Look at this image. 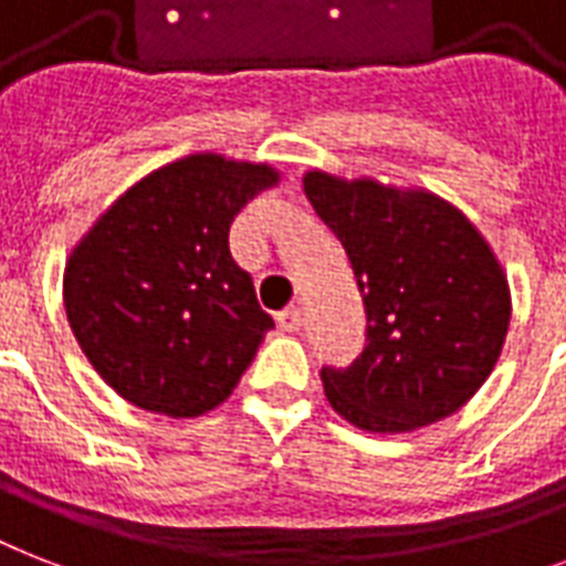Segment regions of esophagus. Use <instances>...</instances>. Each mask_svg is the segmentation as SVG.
<instances>
[{"instance_id": "esophagus-1", "label": "esophagus", "mask_w": 566, "mask_h": 566, "mask_svg": "<svg viewBox=\"0 0 566 566\" xmlns=\"http://www.w3.org/2000/svg\"><path fill=\"white\" fill-rule=\"evenodd\" d=\"M275 323H279V328H282V332H300L302 308H300V305H291V308H284L282 314L275 317Z\"/></svg>"}]
</instances>
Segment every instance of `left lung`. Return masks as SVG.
<instances>
[{
    "instance_id": "8db88e82",
    "label": "left lung",
    "mask_w": 566,
    "mask_h": 566,
    "mask_svg": "<svg viewBox=\"0 0 566 566\" xmlns=\"http://www.w3.org/2000/svg\"><path fill=\"white\" fill-rule=\"evenodd\" d=\"M302 188L344 243L367 308V346L323 370L328 405L373 434L455 413L500 361L511 287L464 211L426 188L308 170Z\"/></svg>"
}]
</instances>
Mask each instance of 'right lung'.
I'll return each mask as SVG.
<instances>
[{
	"instance_id": "add662e5",
	"label": "right lung",
	"mask_w": 566,
	"mask_h": 566,
	"mask_svg": "<svg viewBox=\"0 0 566 566\" xmlns=\"http://www.w3.org/2000/svg\"><path fill=\"white\" fill-rule=\"evenodd\" d=\"M282 172L193 153L164 164L99 213L64 266V308L84 358L144 411L188 420L238 387L273 328L229 226Z\"/></svg>"
}]
</instances>
